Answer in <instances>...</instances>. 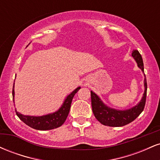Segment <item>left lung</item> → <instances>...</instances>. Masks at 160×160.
<instances>
[{"label":"left lung","mask_w":160,"mask_h":160,"mask_svg":"<svg viewBox=\"0 0 160 160\" xmlns=\"http://www.w3.org/2000/svg\"><path fill=\"white\" fill-rule=\"evenodd\" d=\"M132 56L136 61L138 68H140L144 72V63H143L142 57L138 51L137 49H134ZM144 93L139 104L126 111H117L108 108L101 101L98 95L91 91L92 108L95 118L104 126H113V127L123 126L132 122L141 114L146 103L147 89H148L146 78H144Z\"/></svg>","instance_id":"8db88e82"}]
</instances>
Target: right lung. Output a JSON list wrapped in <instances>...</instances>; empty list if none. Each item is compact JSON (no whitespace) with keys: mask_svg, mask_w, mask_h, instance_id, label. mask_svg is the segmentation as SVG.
Listing matches in <instances>:
<instances>
[{"mask_svg":"<svg viewBox=\"0 0 160 160\" xmlns=\"http://www.w3.org/2000/svg\"><path fill=\"white\" fill-rule=\"evenodd\" d=\"M80 89V87H78L75 90L73 91L65 98V102H64L62 107L59 108V110L53 113L41 116V117H31V116H25L21 114L19 112L16 111V113L22 122H25L28 126H30V127L34 128V129L50 130L53 129V128H56L61 126L65 122L69 113L72 99L74 98V95L78 92ZM12 98H14L13 89H12Z\"/></svg>","mask_w":160,"mask_h":160,"instance_id":"right-lung-1","label":"right lung"}]
</instances>
